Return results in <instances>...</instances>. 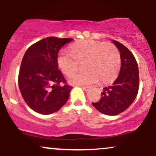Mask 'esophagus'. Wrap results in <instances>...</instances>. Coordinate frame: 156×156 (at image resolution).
Returning a JSON list of instances; mask_svg holds the SVG:
<instances>
[{"mask_svg":"<svg viewBox=\"0 0 156 156\" xmlns=\"http://www.w3.org/2000/svg\"><path fill=\"white\" fill-rule=\"evenodd\" d=\"M81 88L83 89L84 91H89V90H90L91 89H92V87H81Z\"/></svg>","mask_w":156,"mask_h":156,"instance_id":"esophagus-1","label":"esophagus"}]
</instances>
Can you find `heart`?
Wrapping results in <instances>:
<instances>
[{"label": "heart", "instance_id": "obj_1", "mask_svg": "<svg viewBox=\"0 0 156 156\" xmlns=\"http://www.w3.org/2000/svg\"><path fill=\"white\" fill-rule=\"evenodd\" d=\"M86 61L85 73L71 78L74 85H89L98 82L108 83L117 78L121 67V55L114 44L93 39L78 41L70 46V53H60L57 64L62 73L71 77L78 68V63Z\"/></svg>", "mask_w": 156, "mask_h": 156}]
</instances>
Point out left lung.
Masks as SVG:
<instances>
[{"instance_id":"8db88e82","label":"left lung","mask_w":156,"mask_h":156,"mask_svg":"<svg viewBox=\"0 0 156 156\" xmlns=\"http://www.w3.org/2000/svg\"><path fill=\"white\" fill-rule=\"evenodd\" d=\"M112 42L120 53V72L112 85L103 88L101 100L92 103L98 112L110 116L120 114L132 104L139 86V68L133 53L120 42L116 40Z\"/></svg>"}]
</instances>
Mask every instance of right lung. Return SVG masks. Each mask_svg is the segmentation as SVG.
<instances>
[{
    "instance_id": "1",
    "label": "right lung",
    "mask_w": 156,
    "mask_h": 156,
    "mask_svg": "<svg viewBox=\"0 0 156 156\" xmlns=\"http://www.w3.org/2000/svg\"><path fill=\"white\" fill-rule=\"evenodd\" d=\"M73 39L49 37L28 48L18 76L20 91L26 104L41 114L58 112L67 103L73 87L58 69L59 50Z\"/></svg>"
}]
</instances>
